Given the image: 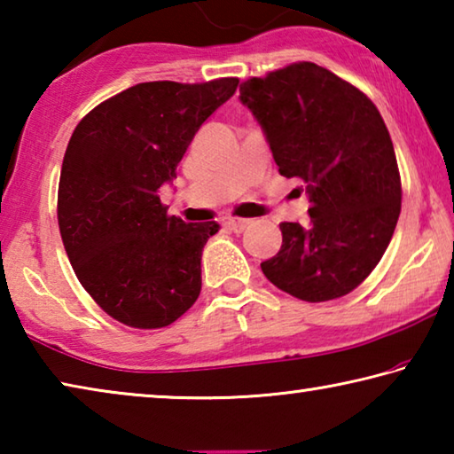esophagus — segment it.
<instances>
[{"label": "esophagus", "instance_id": "obj_1", "mask_svg": "<svg viewBox=\"0 0 454 454\" xmlns=\"http://www.w3.org/2000/svg\"><path fill=\"white\" fill-rule=\"evenodd\" d=\"M222 224H224V228H228L230 232L240 234V232H244L246 226H248L250 222L248 220H242V218H226L224 222H222Z\"/></svg>", "mask_w": 454, "mask_h": 454}]
</instances>
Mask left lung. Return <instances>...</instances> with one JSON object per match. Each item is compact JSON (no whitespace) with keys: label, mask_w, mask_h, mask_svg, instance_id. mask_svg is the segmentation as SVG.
I'll list each match as a JSON object with an SVG mask.
<instances>
[{"label":"left lung","mask_w":454,"mask_h":454,"mask_svg":"<svg viewBox=\"0 0 454 454\" xmlns=\"http://www.w3.org/2000/svg\"><path fill=\"white\" fill-rule=\"evenodd\" d=\"M278 172L301 178L310 220L282 222L278 254L260 264L306 302L348 294L387 250L401 214V176L376 106L352 83L301 61L240 86Z\"/></svg>","instance_id":"8db88e82"}]
</instances>
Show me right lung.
<instances>
[{
  "mask_svg": "<svg viewBox=\"0 0 454 454\" xmlns=\"http://www.w3.org/2000/svg\"><path fill=\"white\" fill-rule=\"evenodd\" d=\"M236 86V78L136 83L74 129L59 176V234L82 286L121 325L168 326L200 296L202 250L220 224L168 216L158 192Z\"/></svg>",
  "mask_w": 454,
  "mask_h": 454,
  "instance_id": "obj_1",
  "label": "right lung"
}]
</instances>
